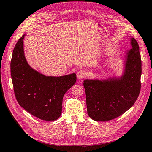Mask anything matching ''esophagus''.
Segmentation results:
<instances>
[{"label": "esophagus", "mask_w": 152, "mask_h": 152, "mask_svg": "<svg viewBox=\"0 0 152 152\" xmlns=\"http://www.w3.org/2000/svg\"><path fill=\"white\" fill-rule=\"evenodd\" d=\"M87 74L86 70H80L78 72H77V78L79 80H82L83 77L86 76Z\"/></svg>", "instance_id": "1"}]
</instances>
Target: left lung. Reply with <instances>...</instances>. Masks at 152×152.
I'll list each match as a JSON object with an SVG mask.
<instances>
[{"mask_svg": "<svg viewBox=\"0 0 152 152\" xmlns=\"http://www.w3.org/2000/svg\"><path fill=\"white\" fill-rule=\"evenodd\" d=\"M130 45L131 49L124 54L121 76L83 81L87 113L93 121L105 122L118 117L131 108L139 96L142 63L139 45L133 37Z\"/></svg>", "mask_w": 152, "mask_h": 152, "instance_id": "left-lung-1", "label": "left lung"}]
</instances>
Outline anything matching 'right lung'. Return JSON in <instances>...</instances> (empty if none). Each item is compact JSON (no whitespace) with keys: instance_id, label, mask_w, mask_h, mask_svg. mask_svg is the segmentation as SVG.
<instances>
[{"instance_id":"obj_1","label":"right lung","mask_w":152,"mask_h":152,"mask_svg":"<svg viewBox=\"0 0 152 152\" xmlns=\"http://www.w3.org/2000/svg\"><path fill=\"white\" fill-rule=\"evenodd\" d=\"M25 36L17 41L10 63L16 99L33 116L43 121H56L61 115L63 96L75 84L76 75L46 76L31 67L24 56Z\"/></svg>"}]
</instances>
